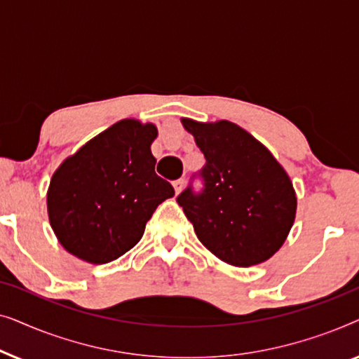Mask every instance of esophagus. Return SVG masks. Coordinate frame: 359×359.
Wrapping results in <instances>:
<instances>
[{
    "instance_id": "1",
    "label": "esophagus",
    "mask_w": 359,
    "mask_h": 359,
    "mask_svg": "<svg viewBox=\"0 0 359 359\" xmlns=\"http://www.w3.org/2000/svg\"><path fill=\"white\" fill-rule=\"evenodd\" d=\"M173 186H175V191H176V193H180V191L183 189V186H184V180H183V178H180V180L173 181Z\"/></svg>"
}]
</instances>
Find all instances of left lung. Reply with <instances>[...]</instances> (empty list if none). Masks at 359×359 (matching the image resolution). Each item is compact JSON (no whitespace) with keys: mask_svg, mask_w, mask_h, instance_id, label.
Listing matches in <instances>:
<instances>
[{"mask_svg":"<svg viewBox=\"0 0 359 359\" xmlns=\"http://www.w3.org/2000/svg\"><path fill=\"white\" fill-rule=\"evenodd\" d=\"M205 165L176 201L205 248L233 266L266 262L281 248L296 217V193L266 147L229 121L183 119ZM203 188L196 191L192 180Z\"/></svg>","mask_w":359,"mask_h":359,"instance_id":"obj_1","label":"left lung"}]
</instances>
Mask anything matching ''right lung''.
Returning a JSON list of instances; mask_svg holds the SVG:
<instances>
[{
    "label": "right lung",
    "instance_id": "add662e5",
    "mask_svg": "<svg viewBox=\"0 0 359 359\" xmlns=\"http://www.w3.org/2000/svg\"><path fill=\"white\" fill-rule=\"evenodd\" d=\"M154 124L126 119L101 132L52 176L50 225L60 243L88 263L104 264L129 252L173 186L155 173Z\"/></svg>",
    "mask_w": 359,
    "mask_h": 359
}]
</instances>
